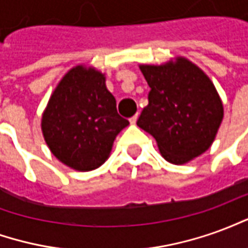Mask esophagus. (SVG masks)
Wrapping results in <instances>:
<instances>
[{
	"label": "esophagus",
	"instance_id": "34e87169",
	"mask_svg": "<svg viewBox=\"0 0 248 248\" xmlns=\"http://www.w3.org/2000/svg\"><path fill=\"white\" fill-rule=\"evenodd\" d=\"M137 119H138V114H135L134 117H131V118L129 119L130 124H137Z\"/></svg>",
	"mask_w": 248,
	"mask_h": 248
}]
</instances>
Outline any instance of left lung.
<instances>
[{
	"instance_id": "8db88e82",
	"label": "left lung",
	"mask_w": 248,
	"mask_h": 248,
	"mask_svg": "<svg viewBox=\"0 0 248 248\" xmlns=\"http://www.w3.org/2000/svg\"><path fill=\"white\" fill-rule=\"evenodd\" d=\"M140 69L151 90L137 124L155 138L170 163L185 165L203 154L223 119V103L213 81L185 57Z\"/></svg>"
}]
</instances>
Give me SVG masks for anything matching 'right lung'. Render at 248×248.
Masks as SVG:
<instances>
[{"instance_id":"1","label":"right lung","mask_w":248,"mask_h":248,"mask_svg":"<svg viewBox=\"0 0 248 248\" xmlns=\"http://www.w3.org/2000/svg\"><path fill=\"white\" fill-rule=\"evenodd\" d=\"M129 124L117 113L106 77L77 65L62 77L42 114L41 129L51 154L77 171L102 166L115 137Z\"/></svg>"}]
</instances>
